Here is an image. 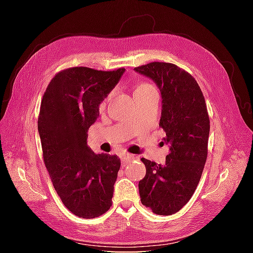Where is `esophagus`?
Returning a JSON list of instances; mask_svg holds the SVG:
<instances>
[{
  "label": "esophagus",
  "instance_id": "obj_1",
  "mask_svg": "<svg viewBox=\"0 0 253 253\" xmlns=\"http://www.w3.org/2000/svg\"><path fill=\"white\" fill-rule=\"evenodd\" d=\"M134 158H135L134 155L128 154V153H126V154H124V155L121 156V163H122V165L126 166L128 162H131V160H133Z\"/></svg>",
  "mask_w": 253,
  "mask_h": 253
}]
</instances>
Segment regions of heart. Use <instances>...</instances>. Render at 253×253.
<instances>
[{
    "label": "heart",
    "mask_w": 253,
    "mask_h": 253,
    "mask_svg": "<svg viewBox=\"0 0 253 253\" xmlns=\"http://www.w3.org/2000/svg\"><path fill=\"white\" fill-rule=\"evenodd\" d=\"M151 90H156L154 85L150 82H140L137 84L135 88V91H151Z\"/></svg>",
    "instance_id": "b5f03b06"
}]
</instances>
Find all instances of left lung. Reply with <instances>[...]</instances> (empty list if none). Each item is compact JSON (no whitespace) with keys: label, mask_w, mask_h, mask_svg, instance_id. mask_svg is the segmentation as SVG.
<instances>
[{"label":"left lung","mask_w":253,"mask_h":253,"mask_svg":"<svg viewBox=\"0 0 253 253\" xmlns=\"http://www.w3.org/2000/svg\"><path fill=\"white\" fill-rule=\"evenodd\" d=\"M134 70L153 79L160 89L163 111L159 126L170 144L164 166L141 158L144 177L140 201L153 213L171 215L194 194L208 155L210 119L203 91L194 77L173 63L151 62Z\"/></svg>","instance_id":"left-lung-1"}]
</instances>
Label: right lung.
Returning a JSON list of instances; mask_svg holds the SVG:
<instances>
[{
	"mask_svg": "<svg viewBox=\"0 0 253 253\" xmlns=\"http://www.w3.org/2000/svg\"><path fill=\"white\" fill-rule=\"evenodd\" d=\"M124 73V67H70L55 75L43 95L38 131L44 164L60 200L76 216L95 218L112 206L120 159L95 154L86 139L99 104Z\"/></svg>",
	"mask_w": 253,
	"mask_h": 253,
	"instance_id": "add662e5",
	"label": "right lung"
}]
</instances>
